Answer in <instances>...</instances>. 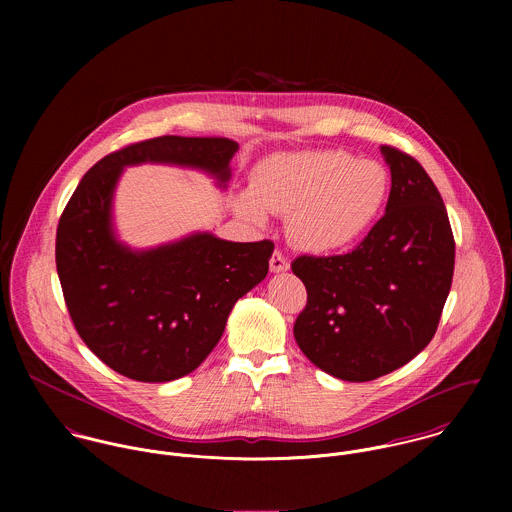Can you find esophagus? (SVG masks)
<instances>
[{
    "instance_id": "34e87169",
    "label": "esophagus",
    "mask_w": 512,
    "mask_h": 512,
    "mask_svg": "<svg viewBox=\"0 0 512 512\" xmlns=\"http://www.w3.org/2000/svg\"><path fill=\"white\" fill-rule=\"evenodd\" d=\"M270 270H272L274 274H280V272H288V270H290V262H288V258H286L280 250H274V254H272V258H270Z\"/></svg>"
}]
</instances>
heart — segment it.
Listing matches in <instances>:
<instances>
[{
	"label": "heart",
	"mask_w": 512,
	"mask_h": 512,
	"mask_svg": "<svg viewBox=\"0 0 512 512\" xmlns=\"http://www.w3.org/2000/svg\"><path fill=\"white\" fill-rule=\"evenodd\" d=\"M390 177L374 159H353L343 149L276 153L260 161L250 191L234 199L236 211L254 224L268 214L290 215L295 246L313 254H335L355 246L388 197Z\"/></svg>",
	"instance_id": "heart-1"
}]
</instances>
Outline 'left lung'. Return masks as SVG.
Instances as JSON below:
<instances>
[{
    "label": "left lung",
    "mask_w": 512,
    "mask_h": 512,
    "mask_svg": "<svg viewBox=\"0 0 512 512\" xmlns=\"http://www.w3.org/2000/svg\"><path fill=\"white\" fill-rule=\"evenodd\" d=\"M392 187L386 213L341 256H299L307 290L293 337L327 374L366 382L410 363L436 335L455 242L438 187L408 153L380 147Z\"/></svg>",
    "instance_id": "left-lung-1"
}]
</instances>
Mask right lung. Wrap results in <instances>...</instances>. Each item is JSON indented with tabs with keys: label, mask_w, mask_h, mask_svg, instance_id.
Here are the masks:
<instances>
[{
	"label": "right lung",
	"mask_w": 512,
	"mask_h": 512,
	"mask_svg": "<svg viewBox=\"0 0 512 512\" xmlns=\"http://www.w3.org/2000/svg\"><path fill=\"white\" fill-rule=\"evenodd\" d=\"M236 151L226 138L161 136L102 157L74 189L57 228V272L80 339L112 370L140 382L193 372L217 347L234 303L266 278L274 252L272 240L211 232L132 250L112 224L124 167H193L226 187Z\"/></svg>",
	"instance_id": "right-lung-1"
}]
</instances>
